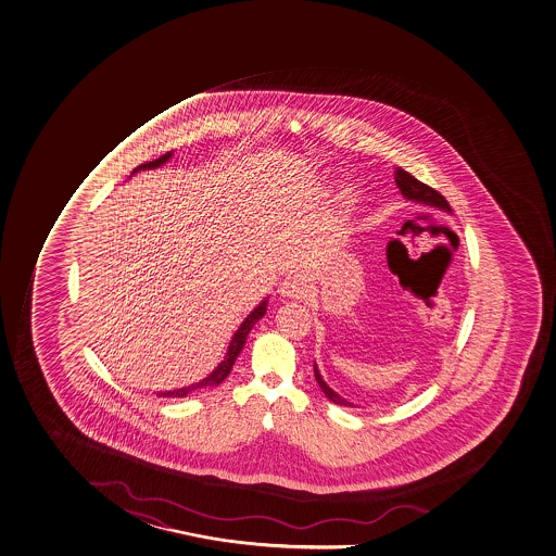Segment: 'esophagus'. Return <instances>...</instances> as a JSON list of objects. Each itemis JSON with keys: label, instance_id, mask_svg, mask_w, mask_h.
<instances>
[{"label": "esophagus", "instance_id": "34e87169", "mask_svg": "<svg viewBox=\"0 0 556 556\" xmlns=\"http://www.w3.org/2000/svg\"><path fill=\"white\" fill-rule=\"evenodd\" d=\"M308 292H311L308 285H306L305 279L301 275L287 277L281 282V287H279V293H281L282 298H288V300H305Z\"/></svg>", "mask_w": 556, "mask_h": 556}]
</instances>
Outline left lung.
<instances>
[{
    "instance_id": "left-lung-1",
    "label": "left lung",
    "mask_w": 556,
    "mask_h": 556,
    "mask_svg": "<svg viewBox=\"0 0 556 556\" xmlns=\"http://www.w3.org/2000/svg\"><path fill=\"white\" fill-rule=\"evenodd\" d=\"M395 185L400 188L405 200L416 201V203H421V205L434 206L438 211L453 214L450 203H447V200L443 198L442 193L437 192L434 188L427 187L424 182L418 181L414 175L408 174L405 169L395 168ZM314 377H316V382H318L319 388H321V392L327 395V400H331L334 405L355 406L351 401L343 400L340 393L334 392V390L324 381V377L319 374L316 363H314Z\"/></svg>"
}]
</instances>
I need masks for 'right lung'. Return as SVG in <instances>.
Instances as JSON below:
<instances>
[{
	"label": "right lung",
	"instance_id": "1",
	"mask_svg": "<svg viewBox=\"0 0 556 556\" xmlns=\"http://www.w3.org/2000/svg\"><path fill=\"white\" fill-rule=\"evenodd\" d=\"M172 155H174V153L168 151V153H164L163 156H159V159L151 161V163L140 164V166L132 169V174H137L140 169L159 168V166H163V164L168 163ZM266 308H268V298H266L261 305H256L255 308L251 311L250 316L243 319L242 324H240L237 332L232 334L231 342H229V348H227L224 361L213 369V374L206 375L205 379H201L200 382H193L190 387L177 388V390H168V392H159L156 395H159V397H187L188 393L193 392V390L218 387L219 382H224L225 379H227V375L231 374L232 364L237 361V356L240 355V351L243 350L245 340H248V334H250L251 329H253V325H255L256 321L263 318L264 314H266Z\"/></svg>",
	"mask_w": 556,
	"mask_h": 556
}]
</instances>
